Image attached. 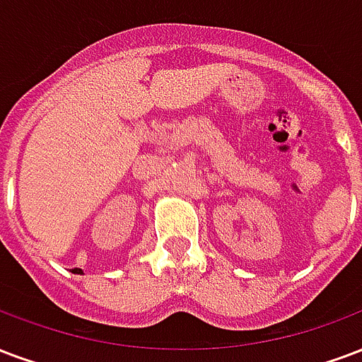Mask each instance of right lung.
I'll return each mask as SVG.
<instances>
[{
    "instance_id": "add662e5",
    "label": "right lung",
    "mask_w": 362,
    "mask_h": 362,
    "mask_svg": "<svg viewBox=\"0 0 362 362\" xmlns=\"http://www.w3.org/2000/svg\"><path fill=\"white\" fill-rule=\"evenodd\" d=\"M72 272H74V274H84V272H82V269H74Z\"/></svg>"
}]
</instances>
